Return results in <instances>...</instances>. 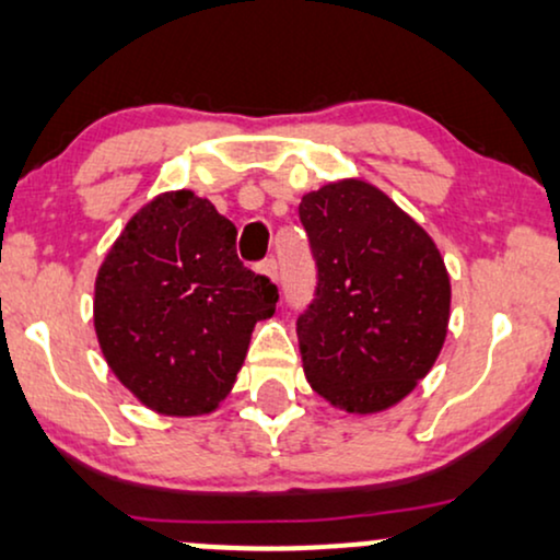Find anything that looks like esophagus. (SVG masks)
<instances>
[{
    "mask_svg": "<svg viewBox=\"0 0 560 560\" xmlns=\"http://www.w3.org/2000/svg\"><path fill=\"white\" fill-rule=\"evenodd\" d=\"M258 271L264 273V276H268V279H271V281L279 279V264H276V258H266V260H260V264H258Z\"/></svg>",
    "mask_w": 560,
    "mask_h": 560,
    "instance_id": "34e87169",
    "label": "esophagus"
}]
</instances>
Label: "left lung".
Wrapping results in <instances>:
<instances>
[{
	"label": "left lung",
	"mask_w": 560,
	"mask_h": 560,
	"mask_svg": "<svg viewBox=\"0 0 560 560\" xmlns=\"http://www.w3.org/2000/svg\"><path fill=\"white\" fill-rule=\"evenodd\" d=\"M300 219L317 266L296 320L304 377L330 406L380 413L434 366L450 323V273L434 240L372 183L304 194Z\"/></svg>",
	"instance_id": "1"
}]
</instances>
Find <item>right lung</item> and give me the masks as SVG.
I'll use <instances>...</instances> for the list:
<instances>
[{"instance_id":"1","label":"right lung","mask_w":560,"mask_h":560,"mask_svg":"<svg viewBox=\"0 0 560 560\" xmlns=\"http://www.w3.org/2000/svg\"><path fill=\"white\" fill-rule=\"evenodd\" d=\"M237 230L194 190H167L129 219L95 279V332L110 372L165 416L228 398L253 328L279 289L240 264Z\"/></svg>"}]
</instances>
